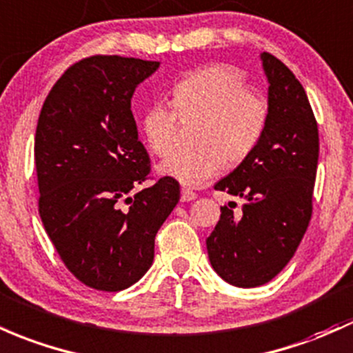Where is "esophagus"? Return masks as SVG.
<instances>
[{"mask_svg":"<svg viewBox=\"0 0 353 353\" xmlns=\"http://www.w3.org/2000/svg\"><path fill=\"white\" fill-rule=\"evenodd\" d=\"M197 197V194L194 191H191V189H185L183 188V191H181V201L183 203H189V201H194Z\"/></svg>","mask_w":353,"mask_h":353,"instance_id":"obj_1","label":"esophagus"}]
</instances>
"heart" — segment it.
Instances as JSON below:
<instances>
[{
  "mask_svg": "<svg viewBox=\"0 0 353 353\" xmlns=\"http://www.w3.org/2000/svg\"><path fill=\"white\" fill-rule=\"evenodd\" d=\"M170 105L156 103L142 115L149 149L165 156L174 147L176 119H199L194 150H176L159 164V172L196 188L214 177L223 164L236 168L256 149L268 123V102L245 88L236 70L208 65L183 77L170 90Z\"/></svg>",
  "mask_w": 353,
  "mask_h": 353,
  "instance_id": "b5f03b06",
  "label": "heart"
}]
</instances>
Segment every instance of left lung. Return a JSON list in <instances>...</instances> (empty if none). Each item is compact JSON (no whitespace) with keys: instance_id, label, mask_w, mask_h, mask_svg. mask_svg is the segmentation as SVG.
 Here are the masks:
<instances>
[{"instance_id":"1","label":"left lung","mask_w":353,"mask_h":353,"mask_svg":"<svg viewBox=\"0 0 353 353\" xmlns=\"http://www.w3.org/2000/svg\"><path fill=\"white\" fill-rule=\"evenodd\" d=\"M268 77V123L246 161L214 185L245 199L221 208L206 239L216 273L230 285L268 283L295 254L313 209L319 125L305 88L283 61L261 53Z\"/></svg>"}]
</instances>
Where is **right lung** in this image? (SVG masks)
Returning a JSON list of instances; mask_svg holds the SVG:
<instances>
[{"label":"right lung","mask_w":353,"mask_h":353,"mask_svg":"<svg viewBox=\"0 0 353 353\" xmlns=\"http://www.w3.org/2000/svg\"><path fill=\"white\" fill-rule=\"evenodd\" d=\"M157 68L159 61L141 58H83L57 80L38 117L41 223L77 280L102 292H120L144 276L159 228L181 197L169 177L129 196L150 174L130 99Z\"/></svg>","instance_id":"add662e5"}]
</instances>
